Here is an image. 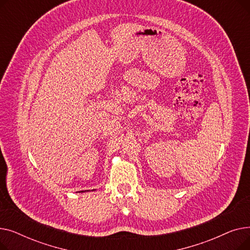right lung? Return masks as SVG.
Here are the masks:
<instances>
[{"mask_svg":"<svg viewBox=\"0 0 250 250\" xmlns=\"http://www.w3.org/2000/svg\"><path fill=\"white\" fill-rule=\"evenodd\" d=\"M93 190H94V189H92V191H93ZM85 191H86V190H81V191H79V192H85Z\"/></svg>","mask_w":250,"mask_h":250,"instance_id":"add662e5","label":"right lung"}]
</instances>
